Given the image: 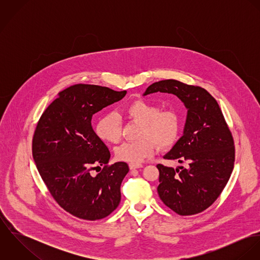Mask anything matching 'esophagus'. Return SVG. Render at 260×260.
<instances>
[{"label":"esophagus","instance_id":"34e87169","mask_svg":"<svg viewBox=\"0 0 260 260\" xmlns=\"http://www.w3.org/2000/svg\"><path fill=\"white\" fill-rule=\"evenodd\" d=\"M143 167L142 164L140 163H129V168L132 170V169H137V168H141Z\"/></svg>","mask_w":260,"mask_h":260}]
</instances>
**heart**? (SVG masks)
<instances>
[{
    "instance_id": "heart-1",
    "label": "heart",
    "mask_w": 260,
    "mask_h": 260,
    "mask_svg": "<svg viewBox=\"0 0 260 260\" xmlns=\"http://www.w3.org/2000/svg\"><path fill=\"white\" fill-rule=\"evenodd\" d=\"M125 119L140 124L137 141L124 142L115 149L118 160L139 163L152 156L157 145L160 148L172 146L180 133V118L174 109L160 110L149 100L139 98L129 102L123 108ZM95 131L104 142L115 144L121 138V123L117 115L108 113L99 118Z\"/></svg>"
}]
</instances>
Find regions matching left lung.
Here are the masks:
<instances>
[{"label":"left lung","mask_w":260,"mask_h":260,"mask_svg":"<svg viewBox=\"0 0 260 260\" xmlns=\"http://www.w3.org/2000/svg\"><path fill=\"white\" fill-rule=\"evenodd\" d=\"M156 92L176 95L188 110L182 137L164 156L185 167L157 165L159 197L179 215L200 213L219 197L232 173L231 131L217 101L205 89L169 79L153 83L144 95Z\"/></svg>","instance_id":"1"}]
</instances>
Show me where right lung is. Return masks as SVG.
<instances>
[{"label": "right lung", "mask_w": 260, "mask_h": 260, "mask_svg": "<svg viewBox=\"0 0 260 260\" xmlns=\"http://www.w3.org/2000/svg\"><path fill=\"white\" fill-rule=\"evenodd\" d=\"M126 93L76 84L61 91L38 121L32 142L38 171L55 201L80 219L105 218L120 203V187L129 167L125 162L107 164L110 151L91 121ZM100 166L102 171L92 176L90 171Z\"/></svg>", "instance_id": "obj_1"}]
</instances>
